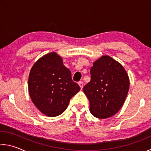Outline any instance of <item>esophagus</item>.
Wrapping results in <instances>:
<instances>
[{
  "label": "esophagus",
  "instance_id": "esophagus-1",
  "mask_svg": "<svg viewBox=\"0 0 151 151\" xmlns=\"http://www.w3.org/2000/svg\"><path fill=\"white\" fill-rule=\"evenodd\" d=\"M78 85H79V87H81V89H82L83 87V85H84V84H83V81H80V82H78Z\"/></svg>",
  "mask_w": 151,
  "mask_h": 151
}]
</instances>
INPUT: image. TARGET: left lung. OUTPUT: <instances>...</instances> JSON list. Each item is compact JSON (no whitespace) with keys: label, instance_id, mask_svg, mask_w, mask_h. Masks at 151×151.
<instances>
[{"label":"left lung","instance_id":"8db88e82","mask_svg":"<svg viewBox=\"0 0 151 151\" xmlns=\"http://www.w3.org/2000/svg\"><path fill=\"white\" fill-rule=\"evenodd\" d=\"M130 79L122 64L109 56H102L93 63L91 81L83 90L90 104V112L106 119L118 113L127 97Z\"/></svg>","mask_w":151,"mask_h":151}]
</instances>
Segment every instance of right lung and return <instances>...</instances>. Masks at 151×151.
Returning a JSON list of instances; mask_svg holds the SVG:
<instances>
[{"instance_id":"obj_1","label":"right lung","mask_w":151,"mask_h":151,"mask_svg":"<svg viewBox=\"0 0 151 151\" xmlns=\"http://www.w3.org/2000/svg\"><path fill=\"white\" fill-rule=\"evenodd\" d=\"M80 89L72 80L71 72L63 64L62 57L55 52L38 59L30 70L29 94L35 106L46 116L63 114Z\"/></svg>"}]
</instances>
